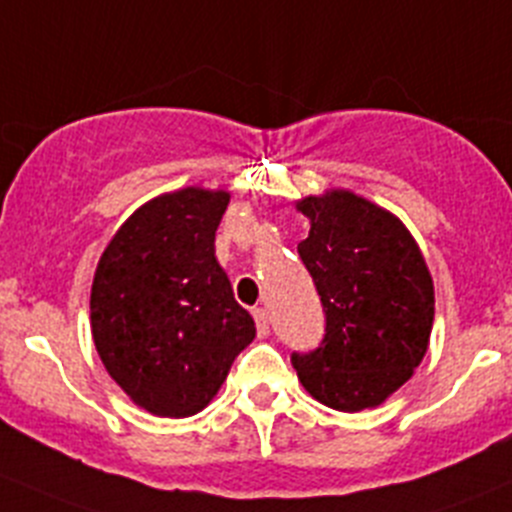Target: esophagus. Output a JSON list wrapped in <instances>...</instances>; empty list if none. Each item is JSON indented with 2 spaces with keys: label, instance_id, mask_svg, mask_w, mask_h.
<instances>
[{
  "label": "esophagus",
  "instance_id": "esophagus-1",
  "mask_svg": "<svg viewBox=\"0 0 512 512\" xmlns=\"http://www.w3.org/2000/svg\"><path fill=\"white\" fill-rule=\"evenodd\" d=\"M253 321H256V329H259V337H266L269 334V311L264 306L253 309Z\"/></svg>",
  "mask_w": 512,
  "mask_h": 512
}]
</instances>
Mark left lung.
Masks as SVG:
<instances>
[{"mask_svg": "<svg viewBox=\"0 0 512 512\" xmlns=\"http://www.w3.org/2000/svg\"><path fill=\"white\" fill-rule=\"evenodd\" d=\"M311 231L299 256L324 306V339L294 352L301 384L342 412L374 407L412 377L430 342L435 291L415 238L347 191L299 203Z\"/></svg>", "mask_w": 512, "mask_h": 512, "instance_id": "obj_1", "label": "left lung"}]
</instances>
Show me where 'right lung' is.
<instances>
[{"instance_id": "add662e5", "label": "right lung", "mask_w": 512, "mask_h": 512, "mask_svg": "<svg viewBox=\"0 0 512 512\" xmlns=\"http://www.w3.org/2000/svg\"><path fill=\"white\" fill-rule=\"evenodd\" d=\"M226 206L228 193L201 188L155 198L125 221L97 264V354L153 415L201 412L256 337L213 248Z\"/></svg>"}]
</instances>
